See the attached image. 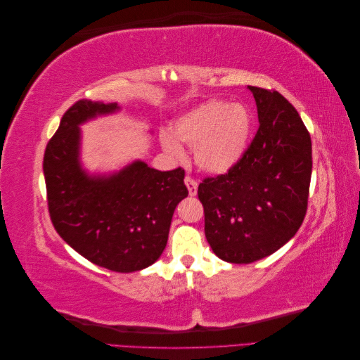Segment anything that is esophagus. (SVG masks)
<instances>
[{
    "label": "esophagus",
    "instance_id": "34e87169",
    "mask_svg": "<svg viewBox=\"0 0 360 360\" xmlns=\"http://www.w3.org/2000/svg\"><path fill=\"white\" fill-rule=\"evenodd\" d=\"M184 183H186V186H188V191H189V195H191V197H195V195H197L198 183L195 181L191 176H186V177H184Z\"/></svg>",
    "mask_w": 360,
    "mask_h": 360
}]
</instances>
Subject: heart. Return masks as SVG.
I'll use <instances>...</instances> for the list:
<instances>
[{
  "label": "heart",
  "mask_w": 360,
  "mask_h": 360,
  "mask_svg": "<svg viewBox=\"0 0 360 360\" xmlns=\"http://www.w3.org/2000/svg\"><path fill=\"white\" fill-rule=\"evenodd\" d=\"M250 127V114L243 105L209 101L177 120L174 136L195 151V162L201 169L221 174L243 156ZM176 141L171 135L162 136L163 150L171 158L181 159L184 153Z\"/></svg>",
  "instance_id": "b5f03b06"
}]
</instances>
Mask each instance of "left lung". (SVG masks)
Listing matches in <instances>:
<instances>
[{
    "label": "left lung",
    "instance_id": "1",
    "mask_svg": "<svg viewBox=\"0 0 360 360\" xmlns=\"http://www.w3.org/2000/svg\"><path fill=\"white\" fill-rule=\"evenodd\" d=\"M248 89L259 122L254 139L233 168L198 186L207 242L233 264L254 263L294 237L312 172L311 135L296 108L275 90Z\"/></svg>",
    "mask_w": 360,
    "mask_h": 360
}]
</instances>
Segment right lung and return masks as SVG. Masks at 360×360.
<instances>
[{
  "mask_svg": "<svg viewBox=\"0 0 360 360\" xmlns=\"http://www.w3.org/2000/svg\"><path fill=\"white\" fill-rule=\"evenodd\" d=\"M117 103L79 101L64 112L45 150L43 174L53 228L93 264L120 274L151 266L168 242L174 210L188 197L184 169L158 171L136 160L110 177L79 165V124Z\"/></svg>",
  "mask_w": 360,
  "mask_h": 360,
  "instance_id": "right-lung-1",
  "label": "right lung"
}]
</instances>
